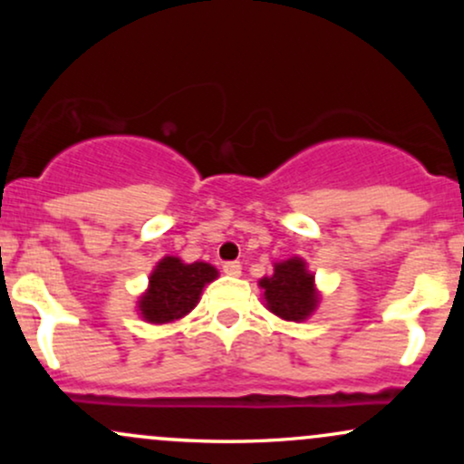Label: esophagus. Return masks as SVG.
<instances>
[{
  "mask_svg": "<svg viewBox=\"0 0 464 464\" xmlns=\"http://www.w3.org/2000/svg\"><path fill=\"white\" fill-rule=\"evenodd\" d=\"M222 270H225V275H228V276L242 275V266H239V262H227L225 266H222Z\"/></svg>",
  "mask_w": 464,
  "mask_h": 464,
  "instance_id": "esophagus-1",
  "label": "esophagus"
}]
</instances>
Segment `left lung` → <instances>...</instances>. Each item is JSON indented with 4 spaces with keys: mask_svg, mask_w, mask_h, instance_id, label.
Segmentation results:
<instances>
[{
    "mask_svg": "<svg viewBox=\"0 0 464 464\" xmlns=\"http://www.w3.org/2000/svg\"><path fill=\"white\" fill-rule=\"evenodd\" d=\"M259 287L266 310L287 323L307 321L321 303L316 276L303 257L275 262L273 273L259 279Z\"/></svg>",
    "mask_w": 464,
    "mask_h": 464,
    "instance_id": "left-lung-1",
    "label": "left lung"
}]
</instances>
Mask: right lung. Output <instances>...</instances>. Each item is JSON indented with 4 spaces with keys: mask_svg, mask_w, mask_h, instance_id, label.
<instances>
[{
    "mask_svg": "<svg viewBox=\"0 0 464 464\" xmlns=\"http://www.w3.org/2000/svg\"><path fill=\"white\" fill-rule=\"evenodd\" d=\"M218 279V268L207 262L185 264L165 255L148 276L146 292L137 301V314L150 324H169L185 318L198 305L202 290Z\"/></svg>",
    "mask_w": 464,
    "mask_h": 464,
    "instance_id": "1",
    "label": "right lung"
}]
</instances>
